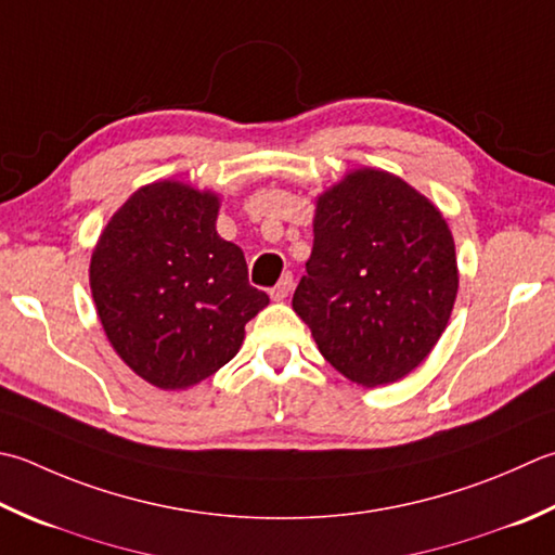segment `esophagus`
<instances>
[{"label": "esophagus", "instance_id": "34e87169", "mask_svg": "<svg viewBox=\"0 0 555 555\" xmlns=\"http://www.w3.org/2000/svg\"><path fill=\"white\" fill-rule=\"evenodd\" d=\"M291 288H293V274H284L279 284L269 291V296H271V300H284V298H288Z\"/></svg>", "mask_w": 555, "mask_h": 555}]
</instances>
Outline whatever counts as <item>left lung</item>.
Instances as JSON below:
<instances>
[{
  "instance_id": "left-lung-1",
  "label": "left lung",
  "mask_w": 555,
  "mask_h": 555,
  "mask_svg": "<svg viewBox=\"0 0 555 555\" xmlns=\"http://www.w3.org/2000/svg\"><path fill=\"white\" fill-rule=\"evenodd\" d=\"M314 243L293 310L351 383L389 385L438 344L457 298L442 214L392 172H346L318 197Z\"/></svg>"
}]
</instances>
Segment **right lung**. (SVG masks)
Wrapping results in <instances>:
<instances>
[{
  "instance_id": "1",
  "label": "right lung",
  "mask_w": 555,
  "mask_h": 555,
  "mask_svg": "<svg viewBox=\"0 0 555 555\" xmlns=\"http://www.w3.org/2000/svg\"><path fill=\"white\" fill-rule=\"evenodd\" d=\"M219 197L151 182L107 221L91 257V293L117 356L160 389H188L241 349L267 308L243 249L216 233Z\"/></svg>"
}]
</instances>
